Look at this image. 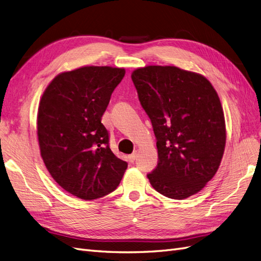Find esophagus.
I'll use <instances>...</instances> for the list:
<instances>
[{
	"mask_svg": "<svg viewBox=\"0 0 261 261\" xmlns=\"http://www.w3.org/2000/svg\"><path fill=\"white\" fill-rule=\"evenodd\" d=\"M136 155H137V153H136V152H134V153L129 154V155H128V159H129V161H130V162H134V161H135V159H136Z\"/></svg>",
	"mask_w": 261,
	"mask_h": 261,
	"instance_id": "1",
	"label": "esophagus"
}]
</instances>
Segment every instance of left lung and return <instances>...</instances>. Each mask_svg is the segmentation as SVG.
<instances>
[{
  "label": "left lung",
  "instance_id": "1",
  "mask_svg": "<svg viewBox=\"0 0 261 261\" xmlns=\"http://www.w3.org/2000/svg\"><path fill=\"white\" fill-rule=\"evenodd\" d=\"M132 81L156 139L159 161L147 175L150 184L172 199L197 194L215 176L225 148L217 91L206 77L176 66L137 68Z\"/></svg>",
  "mask_w": 261,
  "mask_h": 261
}]
</instances>
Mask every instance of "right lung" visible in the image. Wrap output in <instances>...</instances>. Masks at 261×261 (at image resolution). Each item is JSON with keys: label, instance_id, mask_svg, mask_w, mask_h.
I'll return each instance as SVG.
<instances>
[{"label": "right lung", "instance_id": "right-lung-1", "mask_svg": "<svg viewBox=\"0 0 261 261\" xmlns=\"http://www.w3.org/2000/svg\"><path fill=\"white\" fill-rule=\"evenodd\" d=\"M124 68L84 66L58 75L38 109L42 160L54 180L85 200L98 199L120 184L127 163L118 159L101 123Z\"/></svg>", "mask_w": 261, "mask_h": 261}]
</instances>
